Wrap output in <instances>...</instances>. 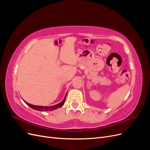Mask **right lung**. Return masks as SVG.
<instances>
[{
  "label": "right lung",
  "instance_id": "obj_1",
  "mask_svg": "<svg viewBox=\"0 0 150 150\" xmlns=\"http://www.w3.org/2000/svg\"><path fill=\"white\" fill-rule=\"evenodd\" d=\"M66 96H67V94H66V96L64 98V99L59 104H56V105H54V106H35V105H33V104H29L27 102H25L24 100V101L28 104V105L31 108L34 109V110H38V111H52V110H56V109L58 108H60L61 106H63V104H64L65 101H66Z\"/></svg>",
  "mask_w": 150,
  "mask_h": 150
}]
</instances>
